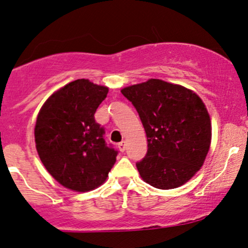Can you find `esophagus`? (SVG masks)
Returning a JSON list of instances; mask_svg holds the SVG:
<instances>
[{"instance_id":"obj_1","label":"esophagus","mask_w":248,"mask_h":248,"mask_svg":"<svg viewBox=\"0 0 248 248\" xmlns=\"http://www.w3.org/2000/svg\"><path fill=\"white\" fill-rule=\"evenodd\" d=\"M118 149L120 150L121 152H124V150H126V142H124V140H122V142H120L118 144Z\"/></svg>"}]
</instances>
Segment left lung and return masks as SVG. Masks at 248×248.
Segmentation results:
<instances>
[{"label":"left lung","instance_id":"obj_1","mask_svg":"<svg viewBox=\"0 0 248 248\" xmlns=\"http://www.w3.org/2000/svg\"><path fill=\"white\" fill-rule=\"evenodd\" d=\"M121 93L136 108L146 133V155L136 164L140 177L161 190L183 186L202 167L211 145L205 104L190 89L159 79Z\"/></svg>","mask_w":248,"mask_h":248}]
</instances>
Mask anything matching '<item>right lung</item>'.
<instances>
[{
  "instance_id": "obj_1",
  "label": "right lung",
  "mask_w": 248,
  "mask_h": 248,
  "mask_svg": "<svg viewBox=\"0 0 248 248\" xmlns=\"http://www.w3.org/2000/svg\"><path fill=\"white\" fill-rule=\"evenodd\" d=\"M108 88L79 79L46 99L37 115L35 144L50 175L62 186L79 192L104 183L118 151L104 140L96 109Z\"/></svg>"
}]
</instances>
